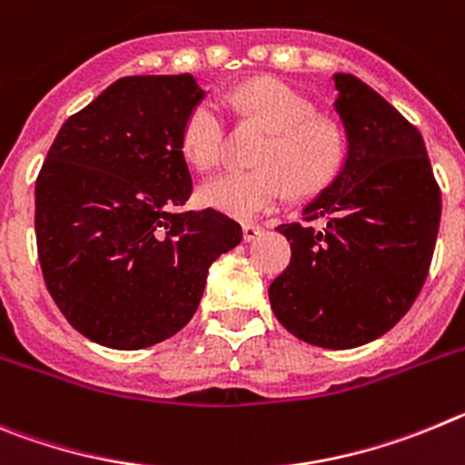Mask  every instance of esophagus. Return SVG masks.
Instances as JSON below:
<instances>
[{
    "instance_id": "obj_1",
    "label": "esophagus",
    "mask_w": 465,
    "mask_h": 465,
    "mask_svg": "<svg viewBox=\"0 0 465 465\" xmlns=\"http://www.w3.org/2000/svg\"><path fill=\"white\" fill-rule=\"evenodd\" d=\"M262 233H263V227H259V224H242V238H245L248 242L257 241Z\"/></svg>"
}]
</instances>
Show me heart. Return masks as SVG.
<instances>
[{
	"mask_svg": "<svg viewBox=\"0 0 465 465\" xmlns=\"http://www.w3.org/2000/svg\"><path fill=\"white\" fill-rule=\"evenodd\" d=\"M227 104L271 129L259 154L257 171H224L203 183L202 202L236 220L271 213L292 194L320 190L336 175L342 160L341 136L324 123H315L308 99L280 81L257 78L229 92ZM227 118L217 99H203L187 115L183 150L196 169H213L224 157Z\"/></svg>",
	"mask_w": 465,
	"mask_h": 465,
	"instance_id": "b5f03b06",
	"label": "heart"
}]
</instances>
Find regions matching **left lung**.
<instances>
[{
	"label": "left lung",
	"instance_id": "1",
	"mask_svg": "<svg viewBox=\"0 0 465 465\" xmlns=\"http://www.w3.org/2000/svg\"><path fill=\"white\" fill-rule=\"evenodd\" d=\"M345 129L342 169L303 208L322 232L280 224L290 266L271 282L280 324L301 341L350 350L387 333L415 303L440 227V187L417 127L352 74H333Z\"/></svg>",
	"mask_w": 465,
	"mask_h": 465
}]
</instances>
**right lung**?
I'll list each match as a JSON object with an SVG mask.
<instances>
[{"mask_svg":"<svg viewBox=\"0 0 465 465\" xmlns=\"http://www.w3.org/2000/svg\"><path fill=\"white\" fill-rule=\"evenodd\" d=\"M206 90L192 74L124 76L71 115L36 178V250L69 324L113 350L178 333L241 224L183 211V127Z\"/></svg>","mask_w":465,"mask_h":465,"instance_id":"right-lung-1","label":"right lung"}]
</instances>
